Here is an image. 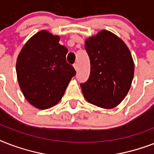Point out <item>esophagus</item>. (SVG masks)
I'll return each instance as SVG.
<instances>
[{
	"label": "esophagus",
	"mask_w": 154,
	"mask_h": 154,
	"mask_svg": "<svg viewBox=\"0 0 154 154\" xmlns=\"http://www.w3.org/2000/svg\"><path fill=\"white\" fill-rule=\"evenodd\" d=\"M73 67H74L75 69L77 70V67H78V66H77V64H76V63H75V64H73Z\"/></svg>",
	"instance_id": "1"
}]
</instances>
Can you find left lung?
Returning <instances> with one entry per match:
<instances>
[{"label":"left lung","mask_w":154,"mask_h":154,"mask_svg":"<svg viewBox=\"0 0 154 154\" xmlns=\"http://www.w3.org/2000/svg\"><path fill=\"white\" fill-rule=\"evenodd\" d=\"M85 49L90 60V75L81 84L84 97L103 109L116 107L127 95L134 78V63L129 49L108 30L87 38Z\"/></svg>","instance_id":"left-lung-1"}]
</instances>
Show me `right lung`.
I'll list each match as a JSON object with an SVG mask.
<instances>
[{"label":"right lung","mask_w":154,"mask_h":154,"mask_svg":"<svg viewBox=\"0 0 154 154\" xmlns=\"http://www.w3.org/2000/svg\"><path fill=\"white\" fill-rule=\"evenodd\" d=\"M60 37L47 30L33 35L17 57L16 71L25 99L34 107L46 109L57 105L76 75L66 61L68 49Z\"/></svg>","instance_id":"add662e5"}]
</instances>
